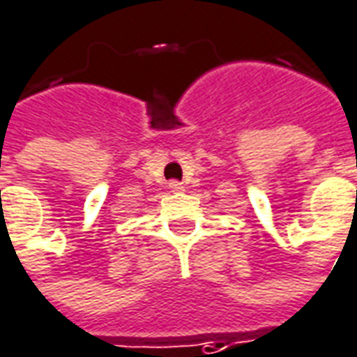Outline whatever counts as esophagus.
Wrapping results in <instances>:
<instances>
[{
  "label": "esophagus",
  "instance_id": "1",
  "mask_svg": "<svg viewBox=\"0 0 357 357\" xmlns=\"http://www.w3.org/2000/svg\"><path fill=\"white\" fill-rule=\"evenodd\" d=\"M169 189H172L174 193H181V191H185V188H183L179 181H169Z\"/></svg>",
  "mask_w": 357,
  "mask_h": 357
}]
</instances>
